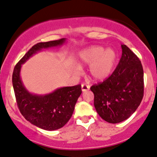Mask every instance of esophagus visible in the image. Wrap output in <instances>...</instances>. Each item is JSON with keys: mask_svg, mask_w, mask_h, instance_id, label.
<instances>
[{"mask_svg": "<svg viewBox=\"0 0 157 157\" xmlns=\"http://www.w3.org/2000/svg\"><path fill=\"white\" fill-rule=\"evenodd\" d=\"M81 88H82V91L86 92V91H87V90H90V86H88V85H86V84H82Z\"/></svg>", "mask_w": 157, "mask_h": 157, "instance_id": "esophagus-1", "label": "esophagus"}]
</instances>
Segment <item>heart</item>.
Returning a JSON list of instances; mask_svg holds the SVG:
<instances>
[{"label":"heart","instance_id":"heart-1","mask_svg":"<svg viewBox=\"0 0 157 157\" xmlns=\"http://www.w3.org/2000/svg\"><path fill=\"white\" fill-rule=\"evenodd\" d=\"M79 62L81 65H90L89 74L92 80L102 81L112 74L117 60V55L114 49H105L101 46H92L80 51L78 55ZM81 68L80 66L74 67V72L80 74Z\"/></svg>","mask_w":157,"mask_h":157}]
</instances>
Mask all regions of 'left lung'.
<instances>
[{"label": "left lung", "instance_id": "left-lung-1", "mask_svg": "<svg viewBox=\"0 0 157 157\" xmlns=\"http://www.w3.org/2000/svg\"><path fill=\"white\" fill-rule=\"evenodd\" d=\"M122 56L114 71L102 83L92 86L94 106L98 115L110 123L128 119L144 96V71L141 61L122 44Z\"/></svg>", "mask_w": 157, "mask_h": 157}]
</instances>
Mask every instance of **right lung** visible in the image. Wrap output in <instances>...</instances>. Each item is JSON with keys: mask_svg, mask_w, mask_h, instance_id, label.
<instances>
[{"mask_svg": "<svg viewBox=\"0 0 157 157\" xmlns=\"http://www.w3.org/2000/svg\"><path fill=\"white\" fill-rule=\"evenodd\" d=\"M65 41V38H62L35 44L16 64L13 73V90L22 115L31 124L48 131L59 129L68 122L82 93L81 86L62 87L47 95H35L24 86L20 71L22 64L34 54L43 49L62 46Z\"/></svg>", "mask_w": 157, "mask_h": 157, "instance_id": "obj_1", "label": "right lung"}]
</instances>
